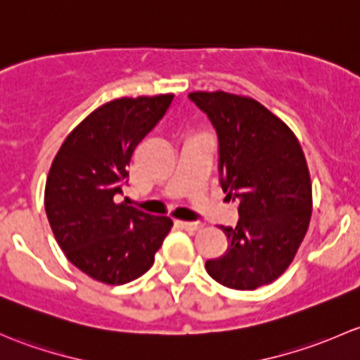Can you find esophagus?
Instances as JSON below:
<instances>
[{
	"label": "esophagus",
	"instance_id": "obj_1",
	"mask_svg": "<svg viewBox=\"0 0 360 360\" xmlns=\"http://www.w3.org/2000/svg\"><path fill=\"white\" fill-rule=\"evenodd\" d=\"M179 225L187 232H198L202 229V224H199V221H179Z\"/></svg>",
	"mask_w": 360,
	"mask_h": 360
}]
</instances>
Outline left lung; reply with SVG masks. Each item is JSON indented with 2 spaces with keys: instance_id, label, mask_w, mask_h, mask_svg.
<instances>
[{
  "instance_id": "8db88e82",
  "label": "left lung",
  "mask_w": 360,
  "mask_h": 360,
  "mask_svg": "<svg viewBox=\"0 0 360 360\" xmlns=\"http://www.w3.org/2000/svg\"><path fill=\"white\" fill-rule=\"evenodd\" d=\"M217 128L220 181L239 202V224L220 227L221 257L206 262L217 283L251 291L274 283L295 260L312 217V180L291 128L258 100L227 91H192Z\"/></svg>"
}]
</instances>
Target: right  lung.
Returning <instances> with one entry per match:
<instances>
[{
	"label": "right lung",
	"instance_id": "add662e5",
	"mask_svg": "<svg viewBox=\"0 0 360 360\" xmlns=\"http://www.w3.org/2000/svg\"><path fill=\"white\" fill-rule=\"evenodd\" d=\"M173 94L121 97L88 114L58 149L44 187L51 232L68 260L110 286L153 266L173 220L117 202L136 146L165 116Z\"/></svg>",
	"mask_w": 360,
	"mask_h": 360
}]
</instances>
